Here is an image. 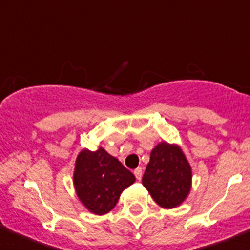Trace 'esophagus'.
Here are the masks:
<instances>
[{"label": "esophagus", "instance_id": "34e87169", "mask_svg": "<svg viewBox=\"0 0 250 250\" xmlns=\"http://www.w3.org/2000/svg\"><path fill=\"white\" fill-rule=\"evenodd\" d=\"M134 175H135V178H137V180H140L141 176H143V169H141L140 167H138L137 169L134 170Z\"/></svg>", "mask_w": 250, "mask_h": 250}]
</instances>
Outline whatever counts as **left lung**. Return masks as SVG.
<instances>
[{"instance_id":"1","label":"left lung","mask_w":250,"mask_h":250,"mask_svg":"<svg viewBox=\"0 0 250 250\" xmlns=\"http://www.w3.org/2000/svg\"><path fill=\"white\" fill-rule=\"evenodd\" d=\"M192 170L180 146L166 141L152 148L143 185L156 203L166 209L180 206L188 196Z\"/></svg>"}]
</instances>
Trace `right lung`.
I'll return each mask as SVG.
<instances>
[{
  "label": "right lung",
  "mask_w": 250,
  "mask_h": 250,
  "mask_svg": "<svg viewBox=\"0 0 250 250\" xmlns=\"http://www.w3.org/2000/svg\"><path fill=\"white\" fill-rule=\"evenodd\" d=\"M135 176L103 147L82 150L75 163L74 186L78 200L93 214L104 215L112 210L125 188Z\"/></svg>",
  "instance_id": "add662e5"
}]
</instances>
